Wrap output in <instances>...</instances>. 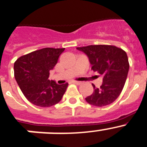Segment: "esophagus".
<instances>
[{"label": "esophagus", "instance_id": "obj_1", "mask_svg": "<svg viewBox=\"0 0 147 147\" xmlns=\"http://www.w3.org/2000/svg\"><path fill=\"white\" fill-rule=\"evenodd\" d=\"M71 82H72L73 84H77V85H80L81 83H82L81 81H71Z\"/></svg>", "mask_w": 147, "mask_h": 147}]
</instances>
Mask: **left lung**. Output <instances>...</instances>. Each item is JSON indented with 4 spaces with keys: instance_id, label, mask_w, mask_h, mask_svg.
Masks as SVG:
<instances>
[{
    "instance_id": "left-lung-1",
    "label": "left lung",
    "mask_w": 147,
    "mask_h": 147,
    "mask_svg": "<svg viewBox=\"0 0 147 147\" xmlns=\"http://www.w3.org/2000/svg\"><path fill=\"white\" fill-rule=\"evenodd\" d=\"M85 53L92 65L91 69L103 76L99 88L93 87L92 95L85 98L90 105L103 107L111 104L123 90L129 69L126 52L114 45H95L78 47Z\"/></svg>"
}]
</instances>
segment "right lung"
Masks as SVG:
<instances>
[{
	"label": "right lung",
	"mask_w": 147,
	"mask_h": 147,
	"mask_svg": "<svg viewBox=\"0 0 147 147\" xmlns=\"http://www.w3.org/2000/svg\"><path fill=\"white\" fill-rule=\"evenodd\" d=\"M64 50L45 48L23 55L15 62V78L24 96L32 104L47 108L61 100L68 83L57 84L49 77Z\"/></svg>",
	"instance_id": "1"
}]
</instances>
